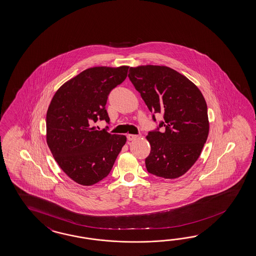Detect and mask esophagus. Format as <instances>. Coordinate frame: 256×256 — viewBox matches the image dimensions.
I'll return each mask as SVG.
<instances>
[{
    "instance_id": "34e87169",
    "label": "esophagus",
    "mask_w": 256,
    "mask_h": 256,
    "mask_svg": "<svg viewBox=\"0 0 256 256\" xmlns=\"http://www.w3.org/2000/svg\"><path fill=\"white\" fill-rule=\"evenodd\" d=\"M128 140H136L138 136V135H133V134H128Z\"/></svg>"
}]
</instances>
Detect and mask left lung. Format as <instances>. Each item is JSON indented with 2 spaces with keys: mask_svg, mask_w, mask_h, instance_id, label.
I'll list each match as a JSON object with an SVG mask.
<instances>
[{
  "mask_svg": "<svg viewBox=\"0 0 256 256\" xmlns=\"http://www.w3.org/2000/svg\"><path fill=\"white\" fill-rule=\"evenodd\" d=\"M128 78L147 107L164 121L147 140V171L164 178L185 174L199 158L209 133L206 102L196 85L174 69L161 66L130 68ZM162 127L164 131L160 132Z\"/></svg>",
  "mask_w": 256,
  "mask_h": 256,
  "instance_id": "8db88e82",
  "label": "left lung"
}]
</instances>
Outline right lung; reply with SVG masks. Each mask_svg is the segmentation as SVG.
I'll use <instances>...</instances> for the list:
<instances>
[{
    "label": "right lung",
    "instance_id": "add662e5",
    "mask_svg": "<svg viewBox=\"0 0 256 256\" xmlns=\"http://www.w3.org/2000/svg\"><path fill=\"white\" fill-rule=\"evenodd\" d=\"M128 66H96L66 82L46 114V140L54 160L72 180L92 186L106 178L126 138L97 130L92 123L110 118L108 95L124 82Z\"/></svg>",
    "mask_w": 256,
    "mask_h": 256
}]
</instances>
